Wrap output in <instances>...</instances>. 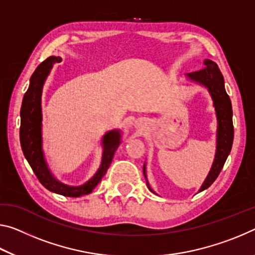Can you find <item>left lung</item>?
I'll return each instance as SVG.
<instances>
[{
    "mask_svg": "<svg viewBox=\"0 0 255 255\" xmlns=\"http://www.w3.org/2000/svg\"><path fill=\"white\" fill-rule=\"evenodd\" d=\"M204 68L199 71H194L188 74V78L197 82L205 87L211 94V98L215 103L217 119H218V134H217V152L213 161L212 168L210 170L207 179L202 185L200 192L204 191L213 184V181L219 176L222 167L227 160V157L232 149L233 140H234V126H233V110L232 102L227 93L225 90L224 76L220 72L219 67L216 62L211 60H204ZM144 176L145 165H144ZM148 186V183H147ZM149 191L153 192L148 186Z\"/></svg>",
    "mask_w": 255,
    "mask_h": 255,
    "instance_id": "8db88e82",
    "label": "left lung"
}]
</instances>
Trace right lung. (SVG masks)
Listing matches in <instances>:
<instances>
[{
	"label": "right lung",
	"mask_w": 255,
	"mask_h": 255,
	"mask_svg": "<svg viewBox=\"0 0 255 255\" xmlns=\"http://www.w3.org/2000/svg\"><path fill=\"white\" fill-rule=\"evenodd\" d=\"M61 61L59 56H50L36 68L34 74L31 75L30 84L22 100L20 117V144L23 155L28 163L33 169L36 177L44 187L48 191L60 194L63 196L78 197L90 194L96 187L103 176L106 175L109 167L112 162L115 152L120 143V131L112 130L107 132L103 137V156L101 167L91 180L82 186H67L56 180L48 170L45 160H44L42 151V111H40V98H42L43 84L45 82L48 72L52 69L53 64Z\"/></svg>",
	"instance_id": "right-lung-1"
}]
</instances>
